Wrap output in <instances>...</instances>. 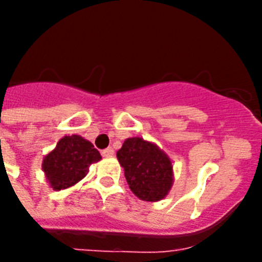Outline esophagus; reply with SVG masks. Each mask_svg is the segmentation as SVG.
<instances>
[{
    "label": "esophagus",
    "mask_w": 262,
    "mask_h": 262,
    "mask_svg": "<svg viewBox=\"0 0 262 262\" xmlns=\"http://www.w3.org/2000/svg\"><path fill=\"white\" fill-rule=\"evenodd\" d=\"M102 156L103 158H111V156H114V149H113V148H106V149H103Z\"/></svg>",
    "instance_id": "1"
}]
</instances>
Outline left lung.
Instances as JSON below:
<instances>
[{"label": "left lung", "instance_id": "1", "mask_svg": "<svg viewBox=\"0 0 262 262\" xmlns=\"http://www.w3.org/2000/svg\"><path fill=\"white\" fill-rule=\"evenodd\" d=\"M130 190L143 201L156 203L170 193L174 183L171 159L155 143L129 137L117 152Z\"/></svg>", "mask_w": 262, "mask_h": 262}]
</instances>
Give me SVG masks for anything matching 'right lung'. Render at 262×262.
<instances>
[{"label":"right lung","instance_id":"obj_1","mask_svg":"<svg viewBox=\"0 0 262 262\" xmlns=\"http://www.w3.org/2000/svg\"><path fill=\"white\" fill-rule=\"evenodd\" d=\"M102 159L92 143L79 135L63 136L42 162V170L53 190L73 186L88 174L90 166Z\"/></svg>","mask_w":262,"mask_h":262}]
</instances>
